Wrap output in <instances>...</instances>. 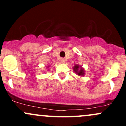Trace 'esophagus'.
Instances as JSON below:
<instances>
[{
  "instance_id": "1",
  "label": "esophagus",
  "mask_w": 126,
  "mask_h": 126,
  "mask_svg": "<svg viewBox=\"0 0 126 126\" xmlns=\"http://www.w3.org/2000/svg\"><path fill=\"white\" fill-rule=\"evenodd\" d=\"M61 62H62V63H65V59H64V58H61Z\"/></svg>"
}]
</instances>
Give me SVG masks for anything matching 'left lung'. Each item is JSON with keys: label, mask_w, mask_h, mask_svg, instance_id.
Listing matches in <instances>:
<instances>
[{"label": "left lung", "mask_w": 126, "mask_h": 126, "mask_svg": "<svg viewBox=\"0 0 126 126\" xmlns=\"http://www.w3.org/2000/svg\"><path fill=\"white\" fill-rule=\"evenodd\" d=\"M73 70L74 71V72H76L78 76H84L85 74L84 69H83L81 66L78 65V64H76V65L74 66Z\"/></svg>", "instance_id": "left-lung-1"}]
</instances>
